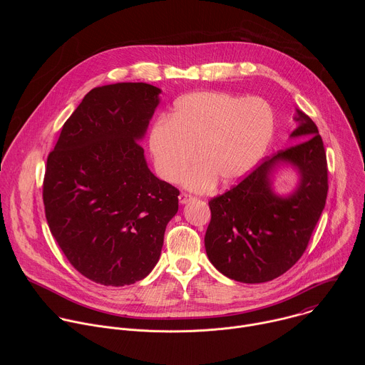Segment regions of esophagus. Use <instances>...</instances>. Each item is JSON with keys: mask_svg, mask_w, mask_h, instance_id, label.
Wrapping results in <instances>:
<instances>
[{"mask_svg": "<svg viewBox=\"0 0 365 365\" xmlns=\"http://www.w3.org/2000/svg\"><path fill=\"white\" fill-rule=\"evenodd\" d=\"M192 199V196L189 195V193H186V192H182L180 195H179V202L180 203H186V202H189Z\"/></svg>", "mask_w": 365, "mask_h": 365, "instance_id": "34e87169", "label": "esophagus"}]
</instances>
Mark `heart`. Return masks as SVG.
<instances>
[{
	"label": "heart",
	"instance_id": "1",
	"mask_svg": "<svg viewBox=\"0 0 365 365\" xmlns=\"http://www.w3.org/2000/svg\"><path fill=\"white\" fill-rule=\"evenodd\" d=\"M274 131L269 103L225 92H192L175 102L170 118L155 120L148 131V150L158 175L178 182L185 176L192 190L210 189L215 179L232 185L263 158Z\"/></svg>",
	"mask_w": 365,
	"mask_h": 365
}]
</instances>
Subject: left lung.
Here are the masks:
<instances>
[{"mask_svg": "<svg viewBox=\"0 0 365 365\" xmlns=\"http://www.w3.org/2000/svg\"><path fill=\"white\" fill-rule=\"evenodd\" d=\"M292 133L300 143L264 158L238 185L210 200L205 248L224 276L264 283L284 274L307 248L328 195L327 153L317 124L297 111ZM280 161L296 165L298 189L287 198L271 192L268 176Z\"/></svg>", "mask_w": 365, "mask_h": 365, "instance_id": "8db88e82", "label": "left lung"}]
</instances>
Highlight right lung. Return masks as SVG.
<instances>
[{
    "label": "right lung",
    "mask_w": 365,
    "mask_h": 365,
    "mask_svg": "<svg viewBox=\"0 0 365 365\" xmlns=\"http://www.w3.org/2000/svg\"><path fill=\"white\" fill-rule=\"evenodd\" d=\"M162 91L123 82L89 91L47 155L44 214L68 262L86 279L125 286L158 264L179 189L147 168L143 138Z\"/></svg>",
    "instance_id": "right-lung-1"
}]
</instances>
